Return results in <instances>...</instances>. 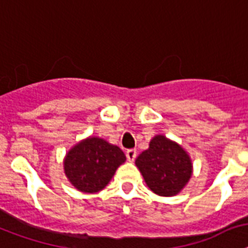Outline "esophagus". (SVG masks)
I'll return each instance as SVG.
<instances>
[{
    "label": "esophagus",
    "mask_w": 248,
    "mask_h": 248,
    "mask_svg": "<svg viewBox=\"0 0 248 248\" xmlns=\"http://www.w3.org/2000/svg\"><path fill=\"white\" fill-rule=\"evenodd\" d=\"M136 156H137V151L136 150H128L126 152L127 160L130 161V162H133V161H135V158H136Z\"/></svg>",
    "instance_id": "esophagus-1"
}]
</instances>
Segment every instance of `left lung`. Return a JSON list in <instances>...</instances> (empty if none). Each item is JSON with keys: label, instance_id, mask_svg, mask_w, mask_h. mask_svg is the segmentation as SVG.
Instances as JSON below:
<instances>
[{"label": "left lung", "instance_id": "8db88e82", "mask_svg": "<svg viewBox=\"0 0 248 248\" xmlns=\"http://www.w3.org/2000/svg\"><path fill=\"white\" fill-rule=\"evenodd\" d=\"M136 166L148 188L166 197L180 193L192 176L188 154L163 135L151 140L150 147L136 158Z\"/></svg>", "mask_w": 248, "mask_h": 248}]
</instances>
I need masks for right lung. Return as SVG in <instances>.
<instances>
[{
  "label": "right lung",
  "instance_id": "1",
  "mask_svg": "<svg viewBox=\"0 0 248 248\" xmlns=\"http://www.w3.org/2000/svg\"><path fill=\"white\" fill-rule=\"evenodd\" d=\"M124 161L120 147L100 137H88L68 151L63 161L64 173L75 188L96 193L108 185Z\"/></svg>",
  "mask_w": 248,
  "mask_h": 248
}]
</instances>
